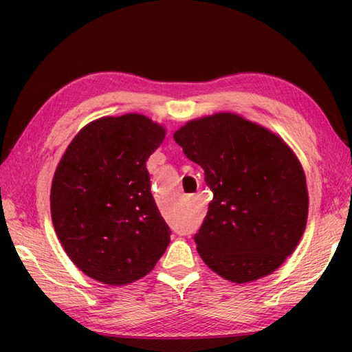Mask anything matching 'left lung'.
Instances as JSON below:
<instances>
[{
	"mask_svg": "<svg viewBox=\"0 0 352 352\" xmlns=\"http://www.w3.org/2000/svg\"><path fill=\"white\" fill-rule=\"evenodd\" d=\"M164 136L163 126L138 113L100 118L74 136L57 166L56 234L74 265L99 283L138 281L169 245L146 168Z\"/></svg>",
	"mask_w": 352,
	"mask_h": 352,
	"instance_id": "8db88e82",
	"label": "left lung"
}]
</instances>
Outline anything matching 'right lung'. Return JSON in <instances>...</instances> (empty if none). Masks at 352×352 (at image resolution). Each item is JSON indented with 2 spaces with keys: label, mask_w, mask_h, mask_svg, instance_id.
<instances>
[{
  "label": "right lung",
  "mask_w": 352,
  "mask_h": 352,
  "mask_svg": "<svg viewBox=\"0 0 352 352\" xmlns=\"http://www.w3.org/2000/svg\"><path fill=\"white\" fill-rule=\"evenodd\" d=\"M174 140L205 170L212 201L197 252L219 276L248 283L294 253L307 222V186L295 153L269 130L233 113L189 121Z\"/></svg>",
  "instance_id": "add662e5"
}]
</instances>
